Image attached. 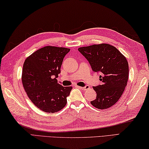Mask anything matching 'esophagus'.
<instances>
[{
  "label": "esophagus",
  "mask_w": 149,
  "mask_h": 149,
  "mask_svg": "<svg viewBox=\"0 0 149 149\" xmlns=\"http://www.w3.org/2000/svg\"><path fill=\"white\" fill-rule=\"evenodd\" d=\"M78 88H81V89L82 90H84V91H85V90H88L90 88V86H88V85H86V86H84V87H80V86H77Z\"/></svg>",
  "instance_id": "esophagus-1"
}]
</instances>
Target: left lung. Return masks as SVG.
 <instances>
[{"label":"left lung","instance_id":"8db88e82","mask_svg":"<svg viewBox=\"0 0 149 149\" xmlns=\"http://www.w3.org/2000/svg\"><path fill=\"white\" fill-rule=\"evenodd\" d=\"M94 72H101V85L93 86L97 93L91 104L100 109L114 105L120 98L128 80L129 67L126 57L115 47L108 44H93L79 48Z\"/></svg>","mask_w":149,"mask_h":149}]
</instances>
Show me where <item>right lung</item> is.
Here are the masks:
<instances>
[{
	"label": "right lung",
	"instance_id": "1",
	"mask_svg": "<svg viewBox=\"0 0 149 149\" xmlns=\"http://www.w3.org/2000/svg\"><path fill=\"white\" fill-rule=\"evenodd\" d=\"M69 48L44 46L27 57L23 63L22 83L29 98L46 113H56L66 105L72 86L63 87L56 78L61 72Z\"/></svg>",
	"mask_w": 149,
	"mask_h": 149
}]
</instances>
